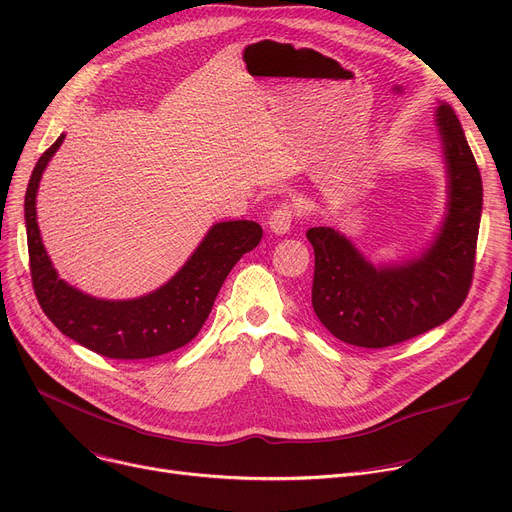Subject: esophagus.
<instances>
[{
	"mask_svg": "<svg viewBox=\"0 0 512 512\" xmlns=\"http://www.w3.org/2000/svg\"><path fill=\"white\" fill-rule=\"evenodd\" d=\"M292 220H294V209L290 205H280L278 209L272 211L270 215V230L278 236L282 234H288L290 228H292Z\"/></svg>",
	"mask_w": 512,
	"mask_h": 512,
	"instance_id": "esophagus-1",
	"label": "esophagus"
}]
</instances>
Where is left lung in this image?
Returning <instances> with one entry per match:
<instances>
[{"instance_id": "left-lung-1", "label": "left lung", "mask_w": 512, "mask_h": 512, "mask_svg": "<svg viewBox=\"0 0 512 512\" xmlns=\"http://www.w3.org/2000/svg\"><path fill=\"white\" fill-rule=\"evenodd\" d=\"M436 128L446 166V213L429 245L413 257L371 263L336 228H309L315 251L311 303L338 340L384 348L448 321L469 294L483 186L463 126L448 103Z\"/></svg>"}]
</instances>
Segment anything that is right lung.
I'll use <instances>...</instances> for the list:
<instances>
[{"instance_id": "add662e5", "label": "right lung", "mask_w": 512, "mask_h": 512, "mask_svg": "<svg viewBox=\"0 0 512 512\" xmlns=\"http://www.w3.org/2000/svg\"><path fill=\"white\" fill-rule=\"evenodd\" d=\"M64 139L60 134L39 157L24 195L31 276L41 309L62 334L107 359H149L176 351L199 334L232 267L259 245L261 226L249 220L213 224L164 286L126 301L91 297L58 276L37 224L39 182Z\"/></svg>"}]
</instances>
